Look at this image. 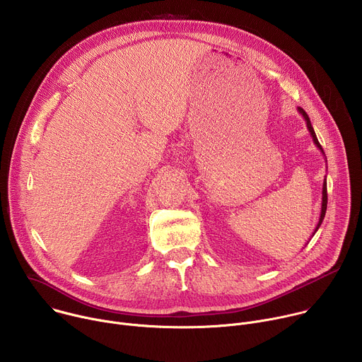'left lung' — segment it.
Returning <instances> with one entry per match:
<instances>
[{
    "label": "left lung",
    "mask_w": 362,
    "mask_h": 362,
    "mask_svg": "<svg viewBox=\"0 0 362 362\" xmlns=\"http://www.w3.org/2000/svg\"><path fill=\"white\" fill-rule=\"evenodd\" d=\"M298 112H299V113L302 115V117L305 119V122H306V127H308L309 133H311L314 143L317 144V147H318V148L322 151V154H324V156H325V153H324V150H322V146L320 144V141H318V139H317V134H315V132H314V127H313V124H311V120H309L308 115L305 113V110H303L302 107H298ZM327 203H328V194H327V179H325V180H324V185H322V204H321V216H320L318 225H317V228H315V230H314L313 236H314V235H315V232L320 229V226H321V223H322V221H324V218H325V212H327Z\"/></svg>",
    "instance_id": "left-lung-1"
}]
</instances>
